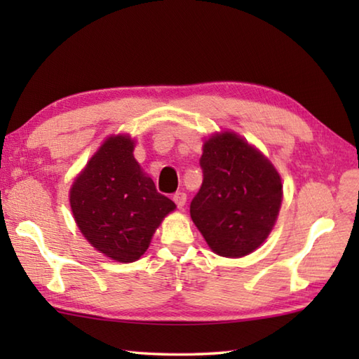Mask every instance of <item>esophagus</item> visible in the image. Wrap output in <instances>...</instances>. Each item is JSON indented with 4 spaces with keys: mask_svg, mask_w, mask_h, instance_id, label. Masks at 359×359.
<instances>
[{
    "mask_svg": "<svg viewBox=\"0 0 359 359\" xmlns=\"http://www.w3.org/2000/svg\"><path fill=\"white\" fill-rule=\"evenodd\" d=\"M172 201L175 203V205H177L179 209H182V208H184V205H185V203H187V194H185L184 191H177V193H174Z\"/></svg>",
    "mask_w": 359,
    "mask_h": 359,
    "instance_id": "34e87169",
    "label": "esophagus"
}]
</instances>
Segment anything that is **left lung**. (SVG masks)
<instances>
[{
  "label": "left lung",
  "mask_w": 359,
  "mask_h": 359,
  "mask_svg": "<svg viewBox=\"0 0 359 359\" xmlns=\"http://www.w3.org/2000/svg\"><path fill=\"white\" fill-rule=\"evenodd\" d=\"M203 185L190 204L191 220L217 255L239 258L269 236L282 204L280 175L244 139L223 133L205 141Z\"/></svg>",
  "instance_id": "obj_1"
}]
</instances>
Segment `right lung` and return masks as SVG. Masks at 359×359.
<instances>
[{"label":"right lung","mask_w":359,"mask_h":359,"mask_svg":"<svg viewBox=\"0 0 359 359\" xmlns=\"http://www.w3.org/2000/svg\"><path fill=\"white\" fill-rule=\"evenodd\" d=\"M133 150L128 136L109 137L72 184L69 196L85 239L120 263L141 258L163 218L175 209L142 172Z\"/></svg>","instance_id":"right-lung-1"}]
</instances>
